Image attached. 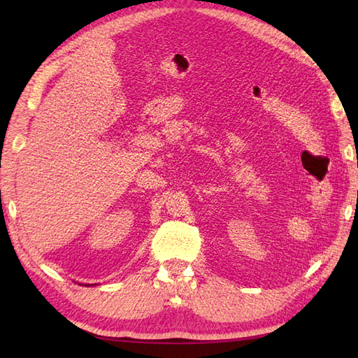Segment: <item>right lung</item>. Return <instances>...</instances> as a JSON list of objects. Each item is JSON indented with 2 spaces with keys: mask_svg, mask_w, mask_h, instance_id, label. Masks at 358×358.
Here are the masks:
<instances>
[{
  "mask_svg": "<svg viewBox=\"0 0 358 358\" xmlns=\"http://www.w3.org/2000/svg\"><path fill=\"white\" fill-rule=\"evenodd\" d=\"M85 286H90V285H85Z\"/></svg>",
  "mask_w": 358,
  "mask_h": 358,
  "instance_id": "1",
  "label": "right lung"
}]
</instances>
